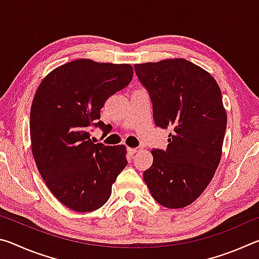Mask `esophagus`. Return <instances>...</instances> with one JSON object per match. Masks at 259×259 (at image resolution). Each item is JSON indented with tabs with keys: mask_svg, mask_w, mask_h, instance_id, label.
Here are the masks:
<instances>
[{
	"mask_svg": "<svg viewBox=\"0 0 259 259\" xmlns=\"http://www.w3.org/2000/svg\"><path fill=\"white\" fill-rule=\"evenodd\" d=\"M142 150V147H135V148H131V147H128V152L130 153V154H135V153H137L138 151Z\"/></svg>",
	"mask_w": 259,
	"mask_h": 259,
	"instance_id": "1",
	"label": "esophagus"
}]
</instances>
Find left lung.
<instances>
[{"label":"left lung","instance_id":"1","mask_svg":"<svg viewBox=\"0 0 259 259\" xmlns=\"http://www.w3.org/2000/svg\"><path fill=\"white\" fill-rule=\"evenodd\" d=\"M135 71L151 97L155 125L171 129L166 150H152L144 181L156 202L184 208L207 188L221 161L227 122L221 89L186 59L136 64Z\"/></svg>","mask_w":259,"mask_h":259}]
</instances>
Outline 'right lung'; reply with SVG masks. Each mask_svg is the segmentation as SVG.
Instances as JSON below:
<instances>
[{"label": "right lung", "instance_id": "obj_1", "mask_svg": "<svg viewBox=\"0 0 259 259\" xmlns=\"http://www.w3.org/2000/svg\"><path fill=\"white\" fill-rule=\"evenodd\" d=\"M129 64L77 59L43 78L30 108V142L43 181L59 202L78 212L107 202L112 185L125 168V146H106L90 139L99 126L100 109L108 97L129 84Z\"/></svg>", "mask_w": 259, "mask_h": 259}]
</instances>
